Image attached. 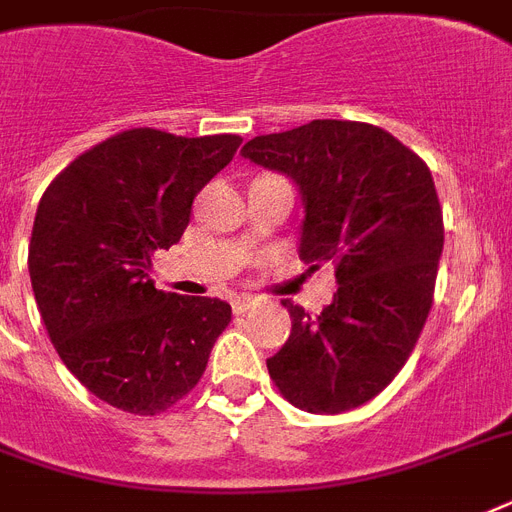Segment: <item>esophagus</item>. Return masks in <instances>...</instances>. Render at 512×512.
<instances>
[{
    "mask_svg": "<svg viewBox=\"0 0 512 512\" xmlns=\"http://www.w3.org/2000/svg\"><path fill=\"white\" fill-rule=\"evenodd\" d=\"M252 305H257V297L255 295H236L231 300V308L233 313H247Z\"/></svg>",
    "mask_w": 512,
    "mask_h": 512,
    "instance_id": "34e87169",
    "label": "esophagus"
}]
</instances>
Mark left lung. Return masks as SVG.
Returning <instances> with one entry per match:
<instances>
[{
  "label": "left lung",
  "instance_id": "left-lung-1",
  "mask_svg": "<svg viewBox=\"0 0 512 512\" xmlns=\"http://www.w3.org/2000/svg\"><path fill=\"white\" fill-rule=\"evenodd\" d=\"M241 154L303 193L300 260L335 263V300L319 316L281 300L292 332L268 358L271 380L297 409L350 412L401 372L433 305L444 249L433 175L390 132L337 119L260 135Z\"/></svg>",
  "mask_w": 512,
  "mask_h": 512
}]
</instances>
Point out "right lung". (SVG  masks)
Segmentation results:
<instances>
[{"mask_svg":"<svg viewBox=\"0 0 512 512\" xmlns=\"http://www.w3.org/2000/svg\"><path fill=\"white\" fill-rule=\"evenodd\" d=\"M239 146V135L124 130L68 164L36 207L28 273L47 335L68 372L122 412L188 396L231 321L228 303L162 292L148 271Z\"/></svg>","mask_w":512,"mask_h":512,"instance_id":"right-lung-1","label":"right lung"}]
</instances>
